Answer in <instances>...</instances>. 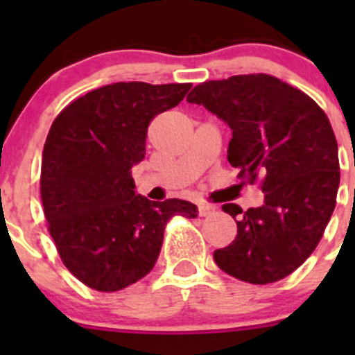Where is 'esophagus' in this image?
Segmentation results:
<instances>
[{"instance_id": "1", "label": "esophagus", "mask_w": 355, "mask_h": 355, "mask_svg": "<svg viewBox=\"0 0 355 355\" xmlns=\"http://www.w3.org/2000/svg\"><path fill=\"white\" fill-rule=\"evenodd\" d=\"M216 211V207L209 206V204H199V216H209Z\"/></svg>"}]
</instances>
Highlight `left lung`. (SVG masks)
<instances>
[{
	"label": "left lung",
	"instance_id": "left-lung-1",
	"mask_svg": "<svg viewBox=\"0 0 355 355\" xmlns=\"http://www.w3.org/2000/svg\"><path fill=\"white\" fill-rule=\"evenodd\" d=\"M187 101L230 127L228 161L245 180L261 178L264 192L263 206L245 213L225 204L239 230L214 261L254 285L288 277L316 249L335 209L340 166L330 120L306 92L268 73L204 82Z\"/></svg>",
	"mask_w": 355,
	"mask_h": 355
}]
</instances>
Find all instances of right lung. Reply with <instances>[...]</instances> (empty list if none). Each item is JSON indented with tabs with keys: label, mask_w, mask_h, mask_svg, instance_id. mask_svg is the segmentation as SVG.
Listing matches in <instances>:
<instances>
[{
	"label": "right lung",
	"mask_w": 355,
	"mask_h": 355,
	"mask_svg": "<svg viewBox=\"0 0 355 355\" xmlns=\"http://www.w3.org/2000/svg\"><path fill=\"white\" fill-rule=\"evenodd\" d=\"M191 87L116 82L75 99L53 121L42 151V206L63 264L87 287L116 292L144 278L166 221L198 216L189 200L146 199L132 178L146 156L149 121Z\"/></svg>",
	"instance_id": "1"
}]
</instances>
